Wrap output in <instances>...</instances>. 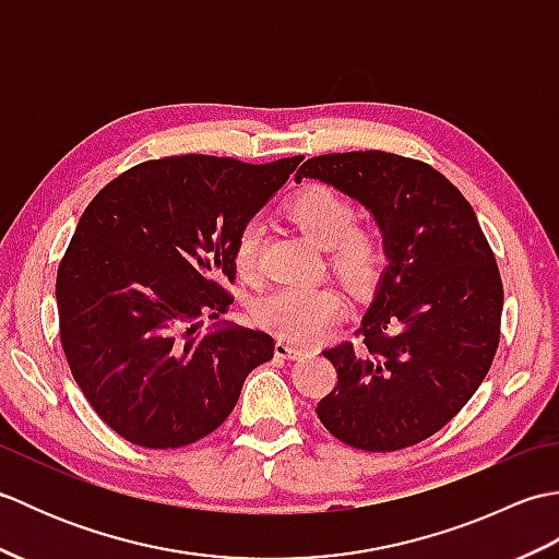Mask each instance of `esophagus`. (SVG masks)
Returning a JSON list of instances; mask_svg holds the SVG:
<instances>
[{
    "label": "esophagus",
    "instance_id": "1",
    "mask_svg": "<svg viewBox=\"0 0 559 559\" xmlns=\"http://www.w3.org/2000/svg\"><path fill=\"white\" fill-rule=\"evenodd\" d=\"M276 355L278 358H300V355L305 353L300 346H295V343H290V341H286V338H278L276 341Z\"/></svg>",
    "mask_w": 559,
    "mask_h": 559
}]
</instances>
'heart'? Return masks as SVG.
<instances>
[{"mask_svg": "<svg viewBox=\"0 0 559 559\" xmlns=\"http://www.w3.org/2000/svg\"><path fill=\"white\" fill-rule=\"evenodd\" d=\"M288 218L326 249L329 264L350 286H367L384 261V247L370 228H358L350 201L334 189L312 185L295 194L286 206ZM259 233L252 223L245 225L235 240V269L240 278H254ZM346 300L334 286H286L269 293L254 307L261 326L290 341H312L343 312Z\"/></svg>", "mask_w": 559, "mask_h": 559, "instance_id": "obj_1", "label": "heart"}]
</instances>
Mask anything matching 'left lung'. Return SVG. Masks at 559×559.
Returning <instances> with one entry per match:
<instances>
[{"label": "left lung", "mask_w": 559, "mask_h": 559, "mask_svg": "<svg viewBox=\"0 0 559 559\" xmlns=\"http://www.w3.org/2000/svg\"><path fill=\"white\" fill-rule=\"evenodd\" d=\"M372 213L386 266L360 322L362 343L324 350L338 384L317 406L355 449L396 451L466 406L500 343L502 281L476 213L427 163L384 151L329 153L300 165Z\"/></svg>", "instance_id": "left-lung-1"}]
</instances>
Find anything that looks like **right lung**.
<instances>
[{
  "mask_svg": "<svg viewBox=\"0 0 559 559\" xmlns=\"http://www.w3.org/2000/svg\"><path fill=\"white\" fill-rule=\"evenodd\" d=\"M300 160H148L83 211L57 271L59 336L83 396L127 442L177 449L211 435L273 358L266 331L225 319L201 331V317L228 312L237 235Z\"/></svg>",
  "mask_w": 559,
  "mask_h": 559,
  "instance_id": "right-lung-1",
  "label": "right lung"
}]
</instances>
